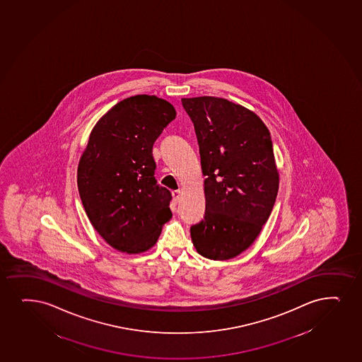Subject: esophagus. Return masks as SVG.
I'll use <instances>...</instances> for the list:
<instances>
[{"label":"esophagus","instance_id":"esophagus-1","mask_svg":"<svg viewBox=\"0 0 362 362\" xmlns=\"http://www.w3.org/2000/svg\"><path fill=\"white\" fill-rule=\"evenodd\" d=\"M180 190H175V192H172V196H173V200L175 201V202H178L179 199H180Z\"/></svg>","mask_w":362,"mask_h":362}]
</instances>
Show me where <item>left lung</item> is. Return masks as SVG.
I'll return each instance as SVG.
<instances>
[{"label":"left lung","instance_id":"8db88e82","mask_svg":"<svg viewBox=\"0 0 362 362\" xmlns=\"http://www.w3.org/2000/svg\"><path fill=\"white\" fill-rule=\"evenodd\" d=\"M195 127L206 211L190 228L196 251L228 260L246 251L269 219L279 192L272 136L259 116L228 99L182 98Z\"/></svg>","mask_w":362,"mask_h":362}]
</instances>
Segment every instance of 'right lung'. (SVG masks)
<instances>
[{
	"instance_id": "obj_1",
	"label": "right lung",
	"mask_w": 362,
	"mask_h": 362,
	"mask_svg": "<svg viewBox=\"0 0 362 362\" xmlns=\"http://www.w3.org/2000/svg\"><path fill=\"white\" fill-rule=\"evenodd\" d=\"M175 115L165 99L138 94L90 131L77 167L78 194L90 224L117 251H148L172 218L170 190L153 177V145Z\"/></svg>"
}]
</instances>
